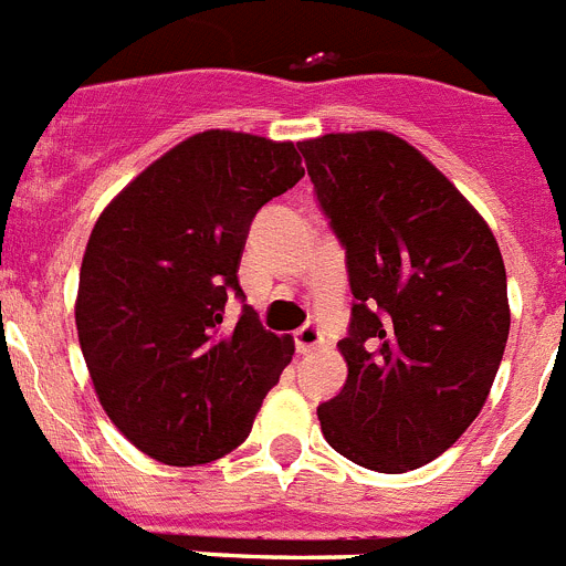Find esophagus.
Wrapping results in <instances>:
<instances>
[{
  "label": "esophagus",
  "instance_id": "esophagus-1",
  "mask_svg": "<svg viewBox=\"0 0 566 566\" xmlns=\"http://www.w3.org/2000/svg\"><path fill=\"white\" fill-rule=\"evenodd\" d=\"M319 343H323V332H319V326H314V323H306V326L294 334V348H297V354H303V357L312 354Z\"/></svg>",
  "mask_w": 566,
  "mask_h": 566
}]
</instances>
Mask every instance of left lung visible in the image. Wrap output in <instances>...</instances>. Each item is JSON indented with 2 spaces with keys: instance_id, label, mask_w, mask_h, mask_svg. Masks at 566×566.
<instances>
[{
  "instance_id": "1",
  "label": "left lung",
  "mask_w": 566,
  "mask_h": 566,
  "mask_svg": "<svg viewBox=\"0 0 566 566\" xmlns=\"http://www.w3.org/2000/svg\"><path fill=\"white\" fill-rule=\"evenodd\" d=\"M345 249L343 391L317 408L334 451L379 473L444 453L479 417L510 334L499 243L419 149L391 133L297 144Z\"/></svg>"
}]
</instances>
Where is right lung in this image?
I'll return each instance as SVG.
<instances>
[{
  "label": "right lung",
  "instance_id": "add662e5",
  "mask_svg": "<svg viewBox=\"0 0 566 566\" xmlns=\"http://www.w3.org/2000/svg\"><path fill=\"white\" fill-rule=\"evenodd\" d=\"M303 175L294 144L209 129L144 169L93 227L78 343L98 402L147 457H227L292 363V337L247 306L238 263L254 214ZM229 296L244 303L234 324Z\"/></svg>",
  "mask_w": 566,
  "mask_h": 566
}]
</instances>
